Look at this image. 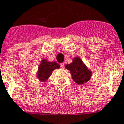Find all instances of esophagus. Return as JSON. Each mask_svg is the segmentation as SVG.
I'll use <instances>...</instances> for the list:
<instances>
[{
  "label": "esophagus",
  "mask_w": 124,
  "mask_h": 124,
  "mask_svg": "<svg viewBox=\"0 0 124 124\" xmlns=\"http://www.w3.org/2000/svg\"><path fill=\"white\" fill-rule=\"evenodd\" d=\"M60 66H61V68H64V63H61L60 64Z\"/></svg>",
  "instance_id": "1"
}]
</instances>
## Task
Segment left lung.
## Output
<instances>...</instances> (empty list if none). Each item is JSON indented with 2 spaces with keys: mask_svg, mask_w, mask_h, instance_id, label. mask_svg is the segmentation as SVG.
<instances>
[{
  "mask_svg": "<svg viewBox=\"0 0 124 124\" xmlns=\"http://www.w3.org/2000/svg\"><path fill=\"white\" fill-rule=\"evenodd\" d=\"M65 68L70 70L73 80L78 84L86 83L91 78L92 72L79 57L74 58L72 62L66 65Z\"/></svg>",
  "mask_w": 124,
  "mask_h": 124,
  "instance_id": "8db88e82",
  "label": "left lung"
}]
</instances>
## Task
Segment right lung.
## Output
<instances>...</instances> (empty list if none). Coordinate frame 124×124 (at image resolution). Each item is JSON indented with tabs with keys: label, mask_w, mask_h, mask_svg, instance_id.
<instances>
[{
	"label": "right lung",
	"mask_w": 124,
	"mask_h": 124,
	"mask_svg": "<svg viewBox=\"0 0 124 124\" xmlns=\"http://www.w3.org/2000/svg\"><path fill=\"white\" fill-rule=\"evenodd\" d=\"M59 68L60 65L56 62H48L47 60L43 59L39 64L36 76L40 82H44L50 78L52 71Z\"/></svg>",
	"instance_id": "obj_1"
}]
</instances>
